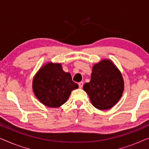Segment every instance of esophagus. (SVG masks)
I'll return each mask as SVG.
<instances>
[{
  "label": "esophagus",
  "instance_id": "1",
  "mask_svg": "<svg viewBox=\"0 0 149 149\" xmlns=\"http://www.w3.org/2000/svg\"><path fill=\"white\" fill-rule=\"evenodd\" d=\"M78 85H79V88H81L83 87V85H84L83 81H80V82H79V83H78Z\"/></svg>",
  "mask_w": 149,
  "mask_h": 149
}]
</instances>
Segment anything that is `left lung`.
<instances>
[{"label": "left lung", "instance_id": "1", "mask_svg": "<svg viewBox=\"0 0 149 149\" xmlns=\"http://www.w3.org/2000/svg\"><path fill=\"white\" fill-rule=\"evenodd\" d=\"M123 88L121 73L109 60H103L95 65L91 81L83 86L93 106L100 110L113 107L120 99Z\"/></svg>", "mask_w": 149, "mask_h": 149}]
</instances>
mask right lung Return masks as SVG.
<instances>
[{"instance_id":"1","label":"right lung","mask_w":149,"mask_h":149,"mask_svg":"<svg viewBox=\"0 0 149 149\" xmlns=\"http://www.w3.org/2000/svg\"><path fill=\"white\" fill-rule=\"evenodd\" d=\"M33 91L42 103L49 107H58L67 101L71 92L78 88L69 73L59 63H49L42 67L33 80Z\"/></svg>"}]
</instances>
